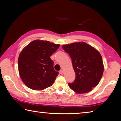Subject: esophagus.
<instances>
[{
	"mask_svg": "<svg viewBox=\"0 0 121 121\" xmlns=\"http://www.w3.org/2000/svg\"><path fill=\"white\" fill-rule=\"evenodd\" d=\"M59 73H60V74H62V73H63V69H61V70H60V71H59Z\"/></svg>",
	"mask_w": 121,
	"mask_h": 121,
	"instance_id": "34e87169",
	"label": "esophagus"
}]
</instances>
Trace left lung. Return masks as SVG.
I'll list each match as a JSON object with an SVG mask.
<instances>
[{"label":"left lung","mask_w":121,"mask_h":121,"mask_svg":"<svg viewBox=\"0 0 121 121\" xmlns=\"http://www.w3.org/2000/svg\"><path fill=\"white\" fill-rule=\"evenodd\" d=\"M62 48L70 56L76 73L73 82L68 83L69 87L77 93L89 92L99 84L104 73L100 53L83 42L63 45Z\"/></svg>","instance_id":"obj_1"}]
</instances>
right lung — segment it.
Masks as SVG:
<instances>
[{
	"mask_svg": "<svg viewBox=\"0 0 121 121\" xmlns=\"http://www.w3.org/2000/svg\"><path fill=\"white\" fill-rule=\"evenodd\" d=\"M59 46L48 41L35 40L22 50L18 59V68L26 86L40 91L53 85L59 73L54 69L50 56Z\"/></svg>",
	"mask_w": 121,
	"mask_h": 121,
	"instance_id": "right-lung-1",
	"label": "right lung"
}]
</instances>
